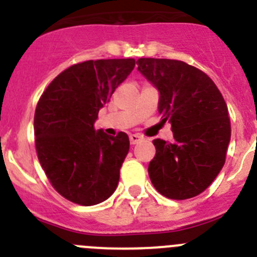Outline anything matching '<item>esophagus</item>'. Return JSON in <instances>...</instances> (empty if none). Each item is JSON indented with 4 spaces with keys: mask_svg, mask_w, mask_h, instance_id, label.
<instances>
[{
    "mask_svg": "<svg viewBox=\"0 0 257 257\" xmlns=\"http://www.w3.org/2000/svg\"><path fill=\"white\" fill-rule=\"evenodd\" d=\"M142 139H143V136L138 135V134H131L130 135L131 144H138V143H139Z\"/></svg>",
    "mask_w": 257,
    "mask_h": 257,
    "instance_id": "esophagus-1",
    "label": "esophagus"
}]
</instances>
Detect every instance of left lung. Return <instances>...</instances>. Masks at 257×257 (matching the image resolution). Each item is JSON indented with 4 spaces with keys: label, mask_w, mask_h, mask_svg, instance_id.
Here are the masks:
<instances>
[{
    "label": "left lung",
    "mask_w": 257,
    "mask_h": 257,
    "mask_svg": "<svg viewBox=\"0 0 257 257\" xmlns=\"http://www.w3.org/2000/svg\"><path fill=\"white\" fill-rule=\"evenodd\" d=\"M136 64L160 94L158 112L162 122L171 123L175 139L153 140L152 184L167 198H193L210 187L225 163L230 142L225 100L207 74L184 61L142 58Z\"/></svg>",
    "instance_id": "8db88e82"
}]
</instances>
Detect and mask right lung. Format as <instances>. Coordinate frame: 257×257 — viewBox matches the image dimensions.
<instances>
[{"label": "right lung", "instance_id": "add662e5", "mask_svg": "<svg viewBox=\"0 0 257 257\" xmlns=\"http://www.w3.org/2000/svg\"><path fill=\"white\" fill-rule=\"evenodd\" d=\"M135 67L134 59L74 64L47 86L35 113L38 160L52 187L68 201L94 206L114 193L130 149L124 133L95 131L97 113Z\"/></svg>", "mask_w": 257, "mask_h": 257}]
</instances>
